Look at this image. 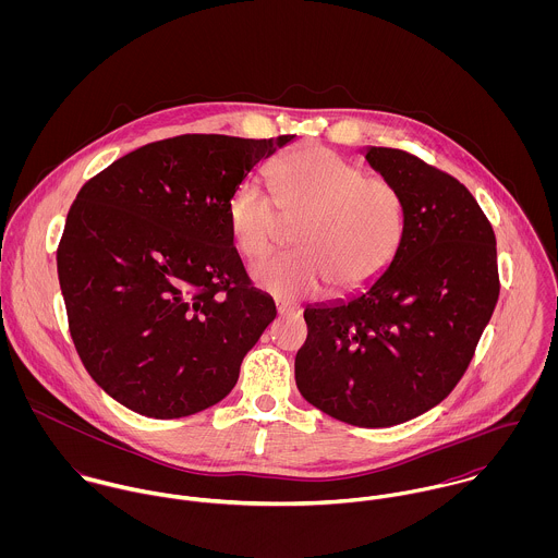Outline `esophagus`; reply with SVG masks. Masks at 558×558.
I'll return each mask as SVG.
<instances>
[{"mask_svg":"<svg viewBox=\"0 0 558 558\" xmlns=\"http://www.w3.org/2000/svg\"><path fill=\"white\" fill-rule=\"evenodd\" d=\"M277 312H279V316H296V314H299L296 307L286 305V303H279V305H277Z\"/></svg>","mask_w":558,"mask_h":558,"instance_id":"1","label":"esophagus"}]
</instances>
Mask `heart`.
Instances as JSON below:
<instances>
[{"mask_svg": "<svg viewBox=\"0 0 558 558\" xmlns=\"http://www.w3.org/2000/svg\"><path fill=\"white\" fill-rule=\"evenodd\" d=\"M275 198L255 182H242L228 202L232 242L248 259L277 239L281 215L301 219L299 251L275 253L251 266V281L279 301L369 286L393 262L403 239V199L396 184L337 153L307 146L268 169ZM279 205L282 210L276 206Z\"/></svg>", "mask_w": 558, "mask_h": 558, "instance_id": "1", "label": "heart"}]
</instances>
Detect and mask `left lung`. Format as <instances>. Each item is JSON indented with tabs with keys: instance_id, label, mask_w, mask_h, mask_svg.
Returning a JSON list of instances; mask_svg holds the SVG:
<instances>
[{
	"instance_id": "8db88e82",
	"label": "left lung",
	"mask_w": 558,
	"mask_h": 558,
	"mask_svg": "<svg viewBox=\"0 0 558 558\" xmlns=\"http://www.w3.org/2000/svg\"><path fill=\"white\" fill-rule=\"evenodd\" d=\"M361 155L403 199L387 270L345 301L307 305L301 396L359 427L405 423L464 376L498 301L496 239L471 191L403 150Z\"/></svg>"
}]
</instances>
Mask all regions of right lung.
Segmentation results:
<instances>
[{
  "label": "right lung",
  "mask_w": 558,
  "mask_h": 558,
  "mask_svg": "<svg viewBox=\"0 0 558 558\" xmlns=\"http://www.w3.org/2000/svg\"><path fill=\"white\" fill-rule=\"evenodd\" d=\"M296 135H180L83 184L58 248L81 361L129 410L180 418L215 405L277 316L248 283L228 223L232 193Z\"/></svg>",
  "instance_id": "obj_1"
}]
</instances>
